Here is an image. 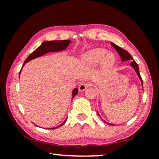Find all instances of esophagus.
Here are the masks:
<instances>
[{
  "mask_svg": "<svg viewBox=\"0 0 159 159\" xmlns=\"http://www.w3.org/2000/svg\"><path fill=\"white\" fill-rule=\"evenodd\" d=\"M89 85H90V83H89V82H82V83H80L79 85V90L80 91L85 90Z\"/></svg>",
  "mask_w": 159,
  "mask_h": 159,
  "instance_id": "obj_1",
  "label": "esophagus"
}]
</instances>
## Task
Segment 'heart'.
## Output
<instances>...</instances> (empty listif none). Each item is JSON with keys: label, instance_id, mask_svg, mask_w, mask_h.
<instances>
[{"label": "heart", "instance_id": "heart-1", "mask_svg": "<svg viewBox=\"0 0 159 159\" xmlns=\"http://www.w3.org/2000/svg\"><path fill=\"white\" fill-rule=\"evenodd\" d=\"M81 61L83 64L93 66L101 61L105 67L111 66L114 64V55L111 52L102 48H95L87 52L81 57Z\"/></svg>", "mask_w": 159, "mask_h": 159}]
</instances>
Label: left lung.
Instances as JSON below:
<instances>
[{
  "instance_id": "left-lung-1",
  "label": "left lung",
  "mask_w": 159,
  "mask_h": 159,
  "mask_svg": "<svg viewBox=\"0 0 159 159\" xmlns=\"http://www.w3.org/2000/svg\"><path fill=\"white\" fill-rule=\"evenodd\" d=\"M111 43L112 46L114 47L115 49H116V51L117 52H118V53L119 54V56H121V61H129V60H132V61L131 62V64H131V66H132V67H133V69H134V71H135V72L137 73V75H138V77L140 78V81H141V82H142V86H143V80H142V78H141V76H140V71H139L138 65V64H137V63L135 62V61L133 60V58H132V56L130 55V54L129 53V52H127V51H126V50H125V49L121 48L118 46V45H115L114 43ZM98 116H100L98 113ZM103 121L105 123L108 124V125H112V124H108V123H107V122H106V121H105L104 120H103Z\"/></svg>"
}]
</instances>
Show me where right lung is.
<instances>
[{
	"label": "right lung",
	"mask_w": 159,
	"mask_h": 159,
	"mask_svg": "<svg viewBox=\"0 0 159 159\" xmlns=\"http://www.w3.org/2000/svg\"><path fill=\"white\" fill-rule=\"evenodd\" d=\"M71 43L70 40H52V41H45V42H43L42 44L40 45V46H39L38 48H37L35 51H34L32 53L30 54V55L27 58V59L24 63L23 66L25 65L26 63H27L30 61H31L34 58H38L39 56H41L44 54L49 53V52H56V51H62V50H65L68 47L69 43ZM23 67V66H22ZM22 69V68H21ZM21 71H19V76H20ZM78 93V88H76L73 90L72 92V98L75 96ZM66 119H65V121L62 124H61L59 126H57V127H53V128H49L50 129H56V128L61 127L62 125H64V123L66 121Z\"/></svg>",
	"instance_id": "obj_1"
}]
</instances>
